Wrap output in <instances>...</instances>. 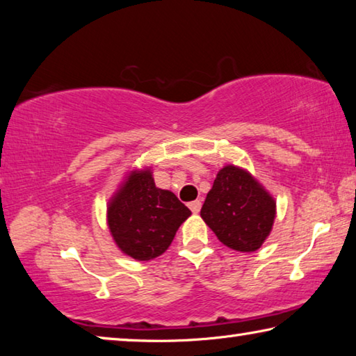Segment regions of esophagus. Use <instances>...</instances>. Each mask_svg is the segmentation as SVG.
I'll use <instances>...</instances> for the list:
<instances>
[{
    "label": "esophagus",
    "mask_w": 356,
    "mask_h": 356,
    "mask_svg": "<svg viewBox=\"0 0 356 356\" xmlns=\"http://www.w3.org/2000/svg\"><path fill=\"white\" fill-rule=\"evenodd\" d=\"M188 207H190V210L193 213H197L201 210V201L200 200H196V201H193V202H190L188 204Z\"/></svg>",
    "instance_id": "esophagus-1"
}]
</instances>
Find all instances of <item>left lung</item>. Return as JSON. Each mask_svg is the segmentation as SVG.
<instances>
[{
  "instance_id": "left-lung-1",
  "label": "left lung",
  "mask_w": 356,
  "mask_h": 356,
  "mask_svg": "<svg viewBox=\"0 0 356 356\" xmlns=\"http://www.w3.org/2000/svg\"><path fill=\"white\" fill-rule=\"evenodd\" d=\"M201 216L222 245L252 252L272 231L276 202L248 171L227 165L216 174Z\"/></svg>"
}]
</instances>
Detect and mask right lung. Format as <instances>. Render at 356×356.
Returning <instances> with one entry per match:
<instances>
[{"instance_id": "right-lung-1", "label": "right lung", "mask_w": 356, "mask_h": 356, "mask_svg": "<svg viewBox=\"0 0 356 356\" xmlns=\"http://www.w3.org/2000/svg\"><path fill=\"white\" fill-rule=\"evenodd\" d=\"M106 212L118 248L136 261L163 254L179 226L191 215L172 191L156 188L150 170L131 171Z\"/></svg>"}]
</instances>
